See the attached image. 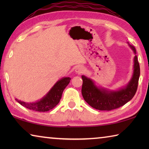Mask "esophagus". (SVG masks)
Listing matches in <instances>:
<instances>
[{
  "instance_id": "obj_1",
  "label": "esophagus",
  "mask_w": 149,
  "mask_h": 149,
  "mask_svg": "<svg viewBox=\"0 0 149 149\" xmlns=\"http://www.w3.org/2000/svg\"><path fill=\"white\" fill-rule=\"evenodd\" d=\"M84 68L81 66V65H79V66H77L76 68H75V72L78 74H82V73H84Z\"/></svg>"
}]
</instances>
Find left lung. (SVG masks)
<instances>
[{"label": "left lung", "mask_w": 149, "mask_h": 149, "mask_svg": "<svg viewBox=\"0 0 149 149\" xmlns=\"http://www.w3.org/2000/svg\"><path fill=\"white\" fill-rule=\"evenodd\" d=\"M129 45L136 54L135 47ZM133 61L134 64L132 79L125 87L117 91L98 87L92 79L82 75L81 93L85 101L97 110L110 111L122 107L132 100L137 91L140 75V67L137 55L135 56Z\"/></svg>", "instance_id": "left-lung-1"}]
</instances>
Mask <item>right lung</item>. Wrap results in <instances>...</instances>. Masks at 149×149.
<instances>
[{
    "mask_svg": "<svg viewBox=\"0 0 149 149\" xmlns=\"http://www.w3.org/2000/svg\"><path fill=\"white\" fill-rule=\"evenodd\" d=\"M71 78L63 77L58 81L49 93L39 101L26 102L16 99V101L23 107L37 112H47L58 104L62 97L63 91L69 84Z\"/></svg>",
    "mask_w": 149,
    "mask_h": 149,
    "instance_id": "1",
    "label": "right lung"
}]
</instances>
